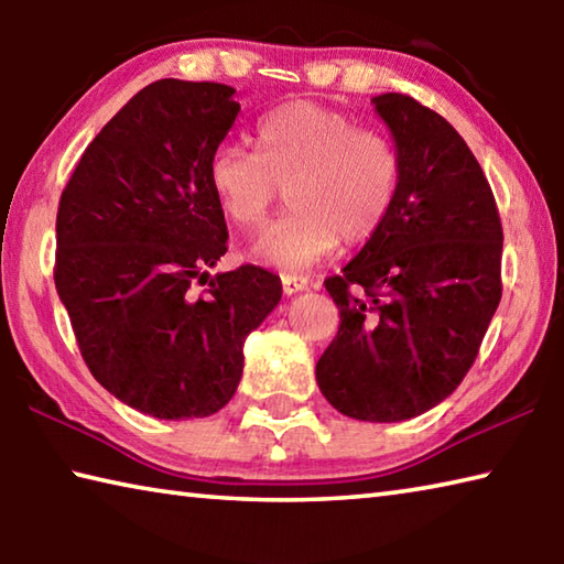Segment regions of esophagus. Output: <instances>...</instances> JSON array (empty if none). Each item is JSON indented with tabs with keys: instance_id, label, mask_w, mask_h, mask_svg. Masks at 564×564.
<instances>
[{
	"instance_id": "34e87169",
	"label": "esophagus",
	"mask_w": 564,
	"mask_h": 564,
	"mask_svg": "<svg viewBox=\"0 0 564 564\" xmlns=\"http://www.w3.org/2000/svg\"><path fill=\"white\" fill-rule=\"evenodd\" d=\"M281 283H283L285 295H295L308 289V279H303V275H283Z\"/></svg>"
}]
</instances>
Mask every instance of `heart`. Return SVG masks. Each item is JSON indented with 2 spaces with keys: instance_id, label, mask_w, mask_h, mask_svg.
Wrapping results in <instances>:
<instances>
[{
  "instance_id": "1",
  "label": "heart",
  "mask_w": 564,
  "mask_h": 564,
  "mask_svg": "<svg viewBox=\"0 0 564 564\" xmlns=\"http://www.w3.org/2000/svg\"><path fill=\"white\" fill-rule=\"evenodd\" d=\"M256 149L216 147L208 184L234 226L253 231L289 191L293 214L265 228L251 256L279 271H305L383 228L400 184V159L383 133L358 129L343 111L295 101L256 129Z\"/></svg>"
}]
</instances>
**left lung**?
<instances>
[{
  "instance_id": "left-lung-1",
  "label": "left lung",
  "mask_w": 564,
  "mask_h": 564,
  "mask_svg": "<svg viewBox=\"0 0 564 564\" xmlns=\"http://www.w3.org/2000/svg\"><path fill=\"white\" fill-rule=\"evenodd\" d=\"M393 133L400 184L380 231L326 291L340 328L316 366L338 413L415 417L453 393L498 311L502 226L460 133L405 94L373 99Z\"/></svg>"
}]
</instances>
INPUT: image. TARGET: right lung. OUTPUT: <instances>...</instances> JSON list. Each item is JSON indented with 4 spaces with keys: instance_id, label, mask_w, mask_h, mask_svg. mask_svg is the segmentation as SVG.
Wrapping results in <instances>:
<instances>
[{
    "instance_id": "1",
    "label": "right lung",
    "mask_w": 564,
    "mask_h": 564,
    "mask_svg": "<svg viewBox=\"0 0 564 564\" xmlns=\"http://www.w3.org/2000/svg\"><path fill=\"white\" fill-rule=\"evenodd\" d=\"M234 87L159 79L84 151L56 214V293L91 376L161 420L234 398L243 340L281 301L259 265L212 275L226 221L208 159L241 111ZM208 282L206 296L189 285Z\"/></svg>"
}]
</instances>
